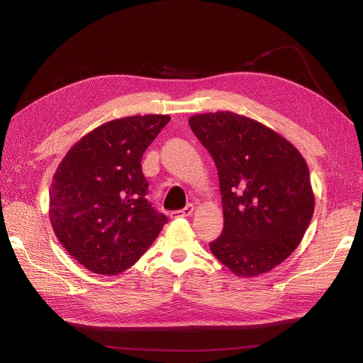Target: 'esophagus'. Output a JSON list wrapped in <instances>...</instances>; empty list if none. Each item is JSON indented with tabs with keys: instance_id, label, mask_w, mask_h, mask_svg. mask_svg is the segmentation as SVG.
<instances>
[{
	"instance_id": "1",
	"label": "esophagus",
	"mask_w": 363,
	"mask_h": 363,
	"mask_svg": "<svg viewBox=\"0 0 363 363\" xmlns=\"http://www.w3.org/2000/svg\"><path fill=\"white\" fill-rule=\"evenodd\" d=\"M195 211V206L194 204H188L182 211H175L171 213V218H186V216H191Z\"/></svg>"
}]
</instances>
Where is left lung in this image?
Instances as JSON below:
<instances>
[{
	"label": "left lung",
	"mask_w": 363,
	"mask_h": 363,
	"mask_svg": "<svg viewBox=\"0 0 363 363\" xmlns=\"http://www.w3.org/2000/svg\"><path fill=\"white\" fill-rule=\"evenodd\" d=\"M211 152L223 195L224 230L212 255L238 277L276 268L300 245L315 208L301 152L277 131L233 112L189 118Z\"/></svg>",
	"instance_id": "1"
}]
</instances>
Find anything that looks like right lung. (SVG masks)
Wrapping results in <instances>:
<instances>
[{
    "label": "right lung",
    "instance_id": "right-lung-1",
    "mask_svg": "<svg viewBox=\"0 0 363 363\" xmlns=\"http://www.w3.org/2000/svg\"><path fill=\"white\" fill-rule=\"evenodd\" d=\"M169 119L108 121L75 142L54 172L50 221L63 248L86 269L101 276L125 271L167 224L145 199L140 160Z\"/></svg>",
    "mask_w": 363,
    "mask_h": 363
}]
</instances>
